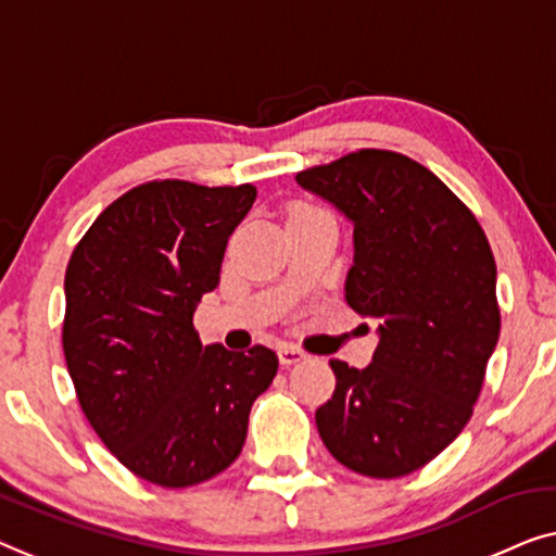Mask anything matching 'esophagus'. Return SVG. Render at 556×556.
I'll use <instances>...</instances> for the list:
<instances>
[{
	"label": "esophagus",
	"mask_w": 556,
	"mask_h": 556,
	"mask_svg": "<svg viewBox=\"0 0 556 556\" xmlns=\"http://www.w3.org/2000/svg\"><path fill=\"white\" fill-rule=\"evenodd\" d=\"M278 358L283 366H295V364H301V361H305V353L298 349V345H280Z\"/></svg>",
	"instance_id": "esophagus-1"
}]
</instances>
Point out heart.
Returning <instances> with one entry per match:
<instances>
[{"label":"heart","mask_w":556,"mask_h":556,"mask_svg":"<svg viewBox=\"0 0 556 556\" xmlns=\"http://www.w3.org/2000/svg\"><path fill=\"white\" fill-rule=\"evenodd\" d=\"M295 211H313V207H308V205H298Z\"/></svg>","instance_id":"1"}]
</instances>
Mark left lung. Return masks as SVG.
<instances>
[{"label": "left lung", "mask_w": 556, "mask_h": 556, "mask_svg": "<svg viewBox=\"0 0 556 556\" xmlns=\"http://www.w3.org/2000/svg\"><path fill=\"white\" fill-rule=\"evenodd\" d=\"M295 180L353 223L345 303L381 320L366 368L331 358L318 433L351 471L406 477L473 414L502 328L494 253L469 207L401 152L364 148Z\"/></svg>", "instance_id": "obj_1"}]
</instances>
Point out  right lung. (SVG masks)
<instances>
[{
    "label": "right lung",
    "mask_w": 556,
    "mask_h": 556,
    "mask_svg": "<svg viewBox=\"0 0 556 556\" xmlns=\"http://www.w3.org/2000/svg\"><path fill=\"white\" fill-rule=\"evenodd\" d=\"M255 195L251 182H142L70 255L62 349L77 401L102 444L150 484L185 489L228 469L276 378V351L203 345L192 326Z\"/></svg>",
    "instance_id": "add662e5"
}]
</instances>
